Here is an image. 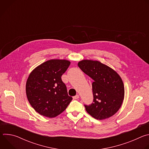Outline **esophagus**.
I'll use <instances>...</instances> for the list:
<instances>
[{
    "label": "esophagus",
    "mask_w": 149,
    "mask_h": 149,
    "mask_svg": "<svg viewBox=\"0 0 149 149\" xmlns=\"http://www.w3.org/2000/svg\"><path fill=\"white\" fill-rule=\"evenodd\" d=\"M79 95H76L75 96H74V97H73V98L74 99H75V100H77V99H78V98H79Z\"/></svg>",
    "instance_id": "34e87169"
}]
</instances>
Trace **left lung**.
Wrapping results in <instances>:
<instances>
[{"mask_svg": "<svg viewBox=\"0 0 149 149\" xmlns=\"http://www.w3.org/2000/svg\"><path fill=\"white\" fill-rule=\"evenodd\" d=\"M79 68L91 77L93 102L85 105L87 112L97 120L108 118L120 109L124 98V84L116 71L98 61L84 59L78 63Z\"/></svg>", "mask_w": 149, "mask_h": 149, "instance_id": "8db88e82", "label": "left lung"}]
</instances>
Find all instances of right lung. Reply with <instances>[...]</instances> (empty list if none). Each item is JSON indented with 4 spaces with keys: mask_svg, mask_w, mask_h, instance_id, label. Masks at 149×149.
<instances>
[{
    "mask_svg": "<svg viewBox=\"0 0 149 149\" xmlns=\"http://www.w3.org/2000/svg\"><path fill=\"white\" fill-rule=\"evenodd\" d=\"M65 59L48 60L36 67L26 84L28 100L39 114L54 118L64 111L72 101L61 79L70 65Z\"/></svg>",
    "mask_w": 149,
    "mask_h": 149,
    "instance_id": "obj_1",
    "label": "right lung"
}]
</instances>
